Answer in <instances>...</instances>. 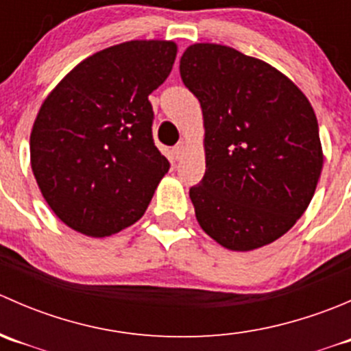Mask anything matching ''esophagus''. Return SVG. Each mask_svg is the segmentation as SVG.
<instances>
[{"label": "esophagus", "mask_w": 351, "mask_h": 351, "mask_svg": "<svg viewBox=\"0 0 351 351\" xmlns=\"http://www.w3.org/2000/svg\"><path fill=\"white\" fill-rule=\"evenodd\" d=\"M183 153H185V144H183V143L173 147V158H175V159H182Z\"/></svg>", "instance_id": "34e87169"}]
</instances>
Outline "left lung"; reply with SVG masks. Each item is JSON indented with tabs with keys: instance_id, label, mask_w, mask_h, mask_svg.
<instances>
[{
	"instance_id": "1",
	"label": "left lung",
	"mask_w": 351,
	"mask_h": 351,
	"mask_svg": "<svg viewBox=\"0 0 351 351\" xmlns=\"http://www.w3.org/2000/svg\"><path fill=\"white\" fill-rule=\"evenodd\" d=\"M183 84L204 117L205 175L190 189L195 217L215 243L253 251L306 212L323 169L316 113L277 67L221 44H193Z\"/></svg>"
}]
</instances>
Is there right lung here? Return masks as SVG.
<instances>
[{"label": "right lung", "instance_id": "1", "mask_svg": "<svg viewBox=\"0 0 351 351\" xmlns=\"http://www.w3.org/2000/svg\"><path fill=\"white\" fill-rule=\"evenodd\" d=\"M173 40H129L74 66L30 134L38 190L67 228L105 238L139 221L169 162L153 139L149 95L171 73Z\"/></svg>", "mask_w": 351, "mask_h": 351}]
</instances>
